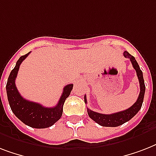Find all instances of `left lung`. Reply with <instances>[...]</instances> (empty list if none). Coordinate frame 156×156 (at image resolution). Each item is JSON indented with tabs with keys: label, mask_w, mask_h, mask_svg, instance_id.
Returning a JSON list of instances; mask_svg holds the SVG:
<instances>
[{
	"label": "left lung",
	"mask_w": 156,
	"mask_h": 156,
	"mask_svg": "<svg viewBox=\"0 0 156 156\" xmlns=\"http://www.w3.org/2000/svg\"><path fill=\"white\" fill-rule=\"evenodd\" d=\"M124 56L130 60L131 63L133 65V69L136 70L138 81H139V84H140V93H139V95H138L137 101L130 108H129L128 109L124 110V111L116 112V113L102 114L96 112L91 111L90 109L87 108V113L89 116L92 119L93 121L99 124L100 126H106V127H116V126L123 125L124 123H126L128 121H129L131 118H133V116L138 113V111L142 108V105H143V98H144L146 89L144 79H143V72L140 69V67L138 66V62L136 61L134 56L130 55L126 51L124 52ZM84 101L87 104V97H86V95L84 96Z\"/></svg>",
	"instance_id": "left-lung-1"
}]
</instances>
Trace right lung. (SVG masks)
Instances as JSON below:
<instances>
[{"label":"right lung","mask_w":156,"mask_h":156,"mask_svg":"<svg viewBox=\"0 0 156 156\" xmlns=\"http://www.w3.org/2000/svg\"><path fill=\"white\" fill-rule=\"evenodd\" d=\"M28 52L18 59L15 67L12 69L6 84V93L9 104L14 115L27 126L35 129H44L52 126L61 118L63 112V105L73 89V84L64 87L58 104L53 108H46L38 103L25 100L19 94L15 85V79L21 63L30 54Z\"/></svg>","instance_id":"obj_1"}]
</instances>
